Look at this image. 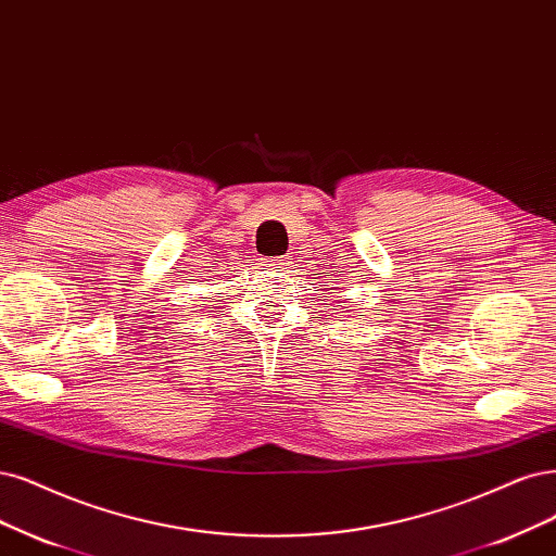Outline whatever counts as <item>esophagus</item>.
<instances>
[{
    "label": "esophagus",
    "mask_w": 556,
    "mask_h": 556,
    "mask_svg": "<svg viewBox=\"0 0 556 556\" xmlns=\"http://www.w3.org/2000/svg\"><path fill=\"white\" fill-rule=\"evenodd\" d=\"M260 264H262V266H269V269L280 271V269H285V266L290 264V262L282 260V257H274V260H266V257H262V260H260Z\"/></svg>",
    "instance_id": "obj_1"
}]
</instances>
